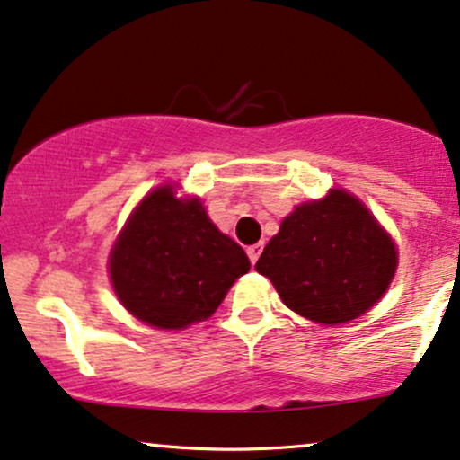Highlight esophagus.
<instances>
[{
  "label": "esophagus",
  "instance_id": "34e87169",
  "mask_svg": "<svg viewBox=\"0 0 460 460\" xmlns=\"http://www.w3.org/2000/svg\"><path fill=\"white\" fill-rule=\"evenodd\" d=\"M246 252H248V259H250V262H252V265H254V262L259 261L261 252H262V243H252V246H248Z\"/></svg>",
  "mask_w": 460,
  "mask_h": 460
}]
</instances>
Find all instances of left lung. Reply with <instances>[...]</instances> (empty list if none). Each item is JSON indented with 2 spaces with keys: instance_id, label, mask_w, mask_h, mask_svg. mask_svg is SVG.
<instances>
[{
  "instance_id": "8db88e82",
  "label": "left lung",
  "mask_w": 460,
  "mask_h": 460,
  "mask_svg": "<svg viewBox=\"0 0 460 460\" xmlns=\"http://www.w3.org/2000/svg\"><path fill=\"white\" fill-rule=\"evenodd\" d=\"M395 269L391 235L345 189L294 208L256 262L288 309L323 326L351 322L375 307Z\"/></svg>"
}]
</instances>
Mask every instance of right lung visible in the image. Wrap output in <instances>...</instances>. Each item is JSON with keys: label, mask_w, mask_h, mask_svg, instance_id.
Returning <instances> with one entry per match:
<instances>
[{"label": "right lung", "mask_w": 460, "mask_h": 460, "mask_svg": "<svg viewBox=\"0 0 460 460\" xmlns=\"http://www.w3.org/2000/svg\"><path fill=\"white\" fill-rule=\"evenodd\" d=\"M250 261L220 234L199 198H176L162 185L134 208L109 254L121 305L159 330H182L210 317Z\"/></svg>", "instance_id": "obj_1"}]
</instances>
